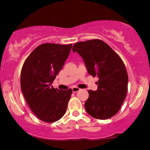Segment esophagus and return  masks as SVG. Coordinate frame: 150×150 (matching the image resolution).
<instances>
[{
	"mask_svg": "<svg viewBox=\"0 0 150 150\" xmlns=\"http://www.w3.org/2000/svg\"><path fill=\"white\" fill-rule=\"evenodd\" d=\"M72 90H73V92L74 93H75V92H79V91L80 90V89L79 88V87H73V88H72Z\"/></svg>",
	"mask_w": 150,
	"mask_h": 150,
	"instance_id": "1",
	"label": "esophagus"
}]
</instances>
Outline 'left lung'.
<instances>
[{"label":"left lung","mask_w":150,"mask_h":150,"mask_svg":"<svg viewBox=\"0 0 150 150\" xmlns=\"http://www.w3.org/2000/svg\"><path fill=\"white\" fill-rule=\"evenodd\" d=\"M73 51L83 58L89 75L99 78L97 90H88L89 97L85 104L87 112L100 120L115 116L128 92V76L122 59L100 39L77 42Z\"/></svg>","instance_id":"1"}]
</instances>
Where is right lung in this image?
I'll list each match as a JSON object with an SVG mask.
<instances>
[{
    "label": "right lung",
    "mask_w": 150,
    "mask_h": 150,
    "mask_svg": "<svg viewBox=\"0 0 150 150\" xmlns=\"http://www.w3.org/2000/svg\"><path fill=\"white\" fill-rule=\"evenodd\" d=\"M72 44L46 43L37 46L26 58L20 75L22 92L30 109L46 123L64 116L71 89L59 90L51 86L69 56Z\"/></svg>",
    "instance_id": "obj_1"
}]
</instances>
